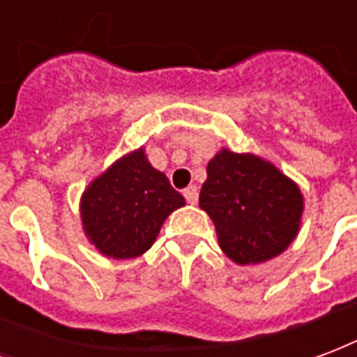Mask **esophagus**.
Wrapping results in <instances>:
<instances>
[{"mask_svg": "<svg viewBox=\"0 0 357 357\" xmlns=\"http://www.w3.org/2000/svg\"><path fill=\"white\" fill-rule=\"evenodd\" d=\"M197 196H199V192H197V186H188V188H184V197H186V202L188 204H197Z\"/></svg>", "mask_w": 357, "mask_h": 357, "instance_id": "34e87169", "label": "esophagus"}]
</instances>
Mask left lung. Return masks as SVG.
<instances>
[{
    "instance_id": "left-lung-1",
    "label": "left lung",
    "mask_w": 357,
    "mask_h": 357,
    "mask_svg": "<svg viewBox=\"0 0 357 357\" xmlns=\"http://www.w3.org/2000/svg\"><path fill=\"white\" fill-rule=\"evenodd\" d=\"M199 207L215 222L218 245L238 264L283 253L303 217V194L272 163L222 150L207 165Z\"/></svg>"
}]
</instances>
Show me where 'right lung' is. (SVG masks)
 I'll return each mask as SVG.
<instances>
[{"label": "right lung", "instance_id": "1", "mask_svg": "<svg viewBox=\"0 0 357 357\" xmlns=\"http://www.w3.org/2000/svg\"><path fill=\"white\" fill-rule=\"evenodd\" d=\"M182 205L184 197L148 163L140 148L116 161L85 190L83 228L106 257L135 259L152 247L163 220Z\"/></svg>", "mask_w": 357, "mask_h": 357}]
</instances>
